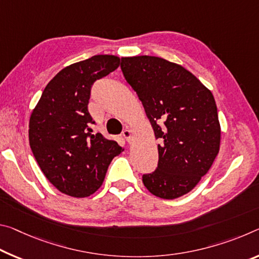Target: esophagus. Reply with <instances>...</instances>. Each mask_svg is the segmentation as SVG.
Returning <instances> with one entry per match:
<instances>
[{"label":"esophagus","mask_w":259,"mask_h":259,"mask_svg":"<svg viewBox=\"0 0 259 259\" xmlns=\"http://www.w3.org/2000/svg\"><path fill=\"white\" fill-rule=\"evenodd\" d=\"M122 136L126 139V142L130 143L131 138H133V134H131V131L129 129H124L122 131Z\"/></svg>","instance_id":"obj_1"}]
</instances>
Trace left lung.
I'll use <instances>...</instances> for the list:
<instances>
[{
	"instance_id": "1",
	"label": "left lung",
	"mask_w": 259,
	"mask_h": 259,
	"mask_svg": "<svg viewBox=\"0 0 259 259\" xmlns=\"http://www.w3.org/2000/svg\"><path fill=\"white\" fill-rule=\"evenodd\" d=\"M121 70L154 130L158 167L143 175L151 194L174 199L207 173L219 152L218 110L208 89L182 65L157 56L122 57Z\"/></svg>"
}]
</instances>
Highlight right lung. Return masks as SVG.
I'll return each mask as SVG.
<instances>
[{
  "label": "right lung",
  "mask_w": 259,
  "mask_h": 259,
  "mask_svg": "<svg viewBox=\"0 0 259 259\" xmlns=\"http://www.w3.org/2000/svg\"><path fill=\"white\" fill-rule=\"evenodd\" d=\"M120 65V57L96 55L64 68L49 81L28 124L33 155L57 190L77 198L96 192L122 147L100 133L88 105L94 81Z\"/></svg>",
  "instance_id": "right-lung-1"
}]
</instances>
